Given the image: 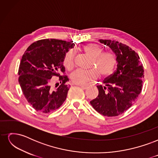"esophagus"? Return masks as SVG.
I'll return each instance as SVG.
<instances>
[{
  "instance_id": "obj_1",
  "label": "esophagus",
  "mask_w": 158,
  "mask_h": 158,
  "mask_svg": "<svg viewBox=\"0 0 158 158\" xmlns=\"http://www.w3.org/2000/svg\"><path fill=\"white\" fill-rule=\"evenodd\" d=\"M76 85H79V86H80L81 88L83 89H85L89 88V85H84V84H76Z\"/></svg>"
}]
</instances>
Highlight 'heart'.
Returning a JSON list of instances; mask_svg holds the SVG:
<instances>
[{"label": "heart", "instance_id": "obj_1", "mask_svg": "<svg viewBox=\"0 0 158 158\" xmlns=\"http://www.w3.org/2000/svg\"><path fill=\"white\" fill-rule=\"evenodd\" d=\"M84 51L91 58L90 70L77 69L71 74L70 78L75 84H85L88 81L95 80L100 77L106 78L111 75L115 69L117 58L112 52H103L102 47L98 44H89L83 47ZM75 53L73 49L66 52L63 64L69 70L73 69L75 64Z\"/></svg>", "mask_w": 158, "mask_h": 158}]
</instances>
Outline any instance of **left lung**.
<instances>
[{"label":"left lung","instance_id":"8db88e82","mask_svg":"<svg viewBox=\"0 0 158 158\" xmlns=\"http://www.w3.org/2000/svg\"><path fill=\"white\" fill-rule=\"evenodd\" d=\"M99 41L115 54L117 68L102 85H97L99 94L90 104L103 116L115 117L130 108L140 95L144 76V67L139 56L131 47L115 41Z\"/></svg>","mask_w":158,"mask_h":158}]
</instances>
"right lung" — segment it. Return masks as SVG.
<instances>
[{"label":"right lung","mask_w":158,"mask_h":158,"mask_svg":"<svg viewBox=\"0 0 158 158\" xmlns=\"http://www.w3.org/2000/svg\"><path fill=\"white\" fill-rule=\"evenodd\" d=\"M74 44L60 40L45 39L30 45L23 55L18 69V82L32 107L43 113L59 109L67 96L69 79L64 73V56ZM52 76L60 77V85L51 86ZM57 84V83H56Z\"/></svg>","instance_id":"add662e5"}]
</instances>
